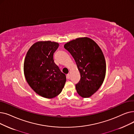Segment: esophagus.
<instances>
[{"mask_svg":"<svg viewBox=\"0 0 134 134\" xmlns=\"http://www.w3.org/2000/svg\"><path fill=\"white\" fill-rule=\"evenodd\" d=\"M66 77H67V79H70V74H67V75H66Z\"/></svg>","mask_w":134,"mask_h":134,"instance_id":"34e87169","label":"esophagus"}]
</instances>
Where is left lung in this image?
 Instances as JSON below:
<instances>
[{"label":"left lung","instance_id":"1","mask_svg":"<svg viewBox=\"0 0 134 134\" xmlns=\"http://www.w3.org/2000/svg\"><path fill=\"white\" fill-rule=\"evenodd\" d=\"M64 47L73 57L81 75L76 85L77 93L82 98L91 97L105 77L106 65L103 51L96 42L87 37L72 40Z\"/></svg>","mask_w":134,"mask_h":134}]
</instances>
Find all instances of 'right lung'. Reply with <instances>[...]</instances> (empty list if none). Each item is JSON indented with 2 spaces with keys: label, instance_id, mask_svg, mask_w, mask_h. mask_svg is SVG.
I'll return each mask as SVG.
<instances>
[{
  "label": "right lung",
  "instance_id": "right-lung-1",
  "mask_svg": "<svg viewBox=\"0 0 134 134\" xmlns=\"http://www.w3.org/2000/svg\"><path fill=\"white\" fill-rule=\"evenodd\" d=\"M59 43L38 41L31 46L25 55L24 74L32 90L48 99L58 95L64 87L66 76L54 62L53 53Z\"/></svg>",
  "mask_w": 134,
  "mask_h": 134
}]
</instances>
